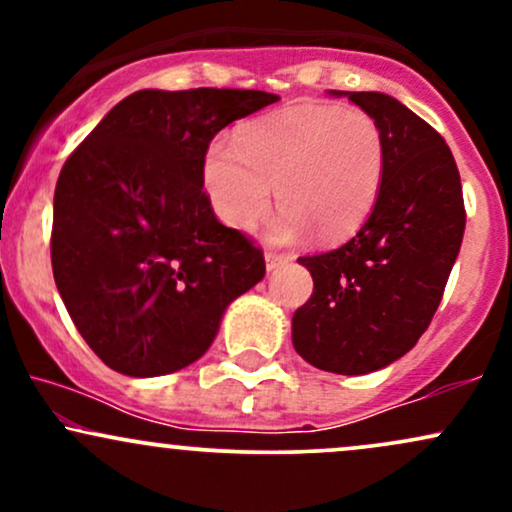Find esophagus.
Listing matches in <instances>:
<instances>
[{
	"mask_svg": "<svg viewBox=\"0 0 512 512\" xmlns=\"http://www.w3.org/2000/svg\"><path fill=\"white\" fill-rule=\"evenodd\" d=\"M291 262V255H284V252H267V269L269 272H274V269L284 267V264Z\"/></svg>",
	"mask_w": 512,
	"mask_h": 512,
	"instance_id": "1",
	"label": "esophagus"
}]
</instances>
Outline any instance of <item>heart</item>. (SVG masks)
Masks as SVG:
<instances>
[{
    "mask_svg": "<svg viewBox=\"0 0 512 512\" xmlns=\"http://www.w3.org/2000/svg\"><path fill=\"white\" fill-rule=\"evenodd\" d=\"M387 144L378 120L358 108L296 103L245 122L233 142L204 161L214 211L248 231L267 214L272 187L281 211L272 236L289 240L310 228L320 240L354 236L378 202Z\"/></svg>",
    "mask_w": 512,
    "mask_h": 512,
    "instance_id": "b5f03b06",
    "label": "heart"
}]
</instances>
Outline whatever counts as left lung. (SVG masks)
Wrapping results in <instances>:
<instances>
[{
    "label": "left lung",
    "instance_id": "1",
    "mask_svg": "<svg viewBox=\"0 0 512 512\" xmlns=\"http://www.w3.org/2000/svg\"><path fill=\"white\" fill-rule=\"evenodd\" d=\"M349 101L378 120L387 163L378 202L349 243L298 257L313 293L293 313V346L310 366L363 375L390 366L436 315L464 233L462 182L445 139L375 91Z\"/></svg>",
    "mask_w": 512,
    "mask_h": 512
}]
</instances>
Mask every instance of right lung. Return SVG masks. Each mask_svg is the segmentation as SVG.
Instances as JSON below:
<instances>
[{
    "label": "right lung",
    "mask_w": 512,
    "mask_h": 512,
    "mask_svg": "<svg viewBox=\"0 0 512 512\" xmlns=\"http://www.w3.org/2000/svg\"><path fill=\"white\" fill-rule=\"evenodd\" d=\"M279 101L245 88L137 91L69 154L55 187L57 291L108 368L154 378L197 361L228 303L262 279L264 252L216 219L211 139Z\"/></svg>",
    "instance_id": "right-lung-1"
}]
</instances>
